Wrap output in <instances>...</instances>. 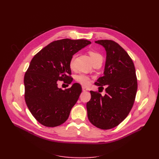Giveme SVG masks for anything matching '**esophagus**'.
Instances as JSON below:
<instances>
[{"label": "esophagus", "mask_w": 159, "mask_h": 159, "mask_svg": "<svg viewBox=\"0 0 159 159\" xmlns=\"http://www.w3.org/2000/svg\"><path fill=\"white\" fill-rule=\"evenodd\" d=\"M88 88H85V87H84V86H83V87H82V91H88Z\"/></svg>", "instance_id": "obj_1"}]
</instances>
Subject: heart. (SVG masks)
Returning <instances> with one entry per match:
<instances>
[{
	"mask_svg": "<svg viewBox=\"0 0 159 159\" xmlns=\"http://www.w3.org/2000/svg\"><path fill=\"white\" fill-rule=\"evenodd\" d=\"M88 53L91 59V61H92L93 64L96 61L103 60V56L99 52L94 50H89L88 51ZM74 58H75V56H73L70 59V66L71 68H72L74 67ZM75 80L78 81V83H80V84L83 85H88L90 83V78L88 75L84 74H80L77 75L75 77Z\"/></svg>",
	"mask_w": 159,
	"mask_h": 159,
	"instance_id": "b5f03b06",
	"label": "heart"
}]
</instances>
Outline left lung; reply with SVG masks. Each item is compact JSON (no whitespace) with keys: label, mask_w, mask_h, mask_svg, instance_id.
<instances>
[{"label":"left lung","mask_w":159,"mask_h":159,"mask_svg":"<svg viewBox=\"0 0 159 159\" xmlns=\"http://www.w3.org/2000/svg\"><path fill=\"white\" fill-rule=\"evenodd\" d=\"M107 53L104 75L95 83L106 94L90 91L87 103L88 117L94 126L102 129L114 128L125 119L133 106L137 91V79L133 61L117 42L100 40Z\"/></svg>","instance_id":"1"}]
</instances>
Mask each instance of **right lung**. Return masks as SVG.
I'll use <instances>...</instances> for the list:
<instances>
[{
    "mask_svg": "<svg viewBox=\"0 0 159 159\" xmlns=\"http://www.w3.org/2000/svg\"><path fill=\"white\" fill-rule=\"evenodd\" d=\"M90 44L84 39L56 40L32 59L24 78L25 99L34 117L43 125L54 127L68 119L81 93V87L75 83L63 90L57 87V82L67 81L71 84V57Z\"/></svg>",
    "mask_w": 159,
    "mask_h": 159,
    "instance_id": "add662e5",
    "label": "right lung"
}]
</instances>
